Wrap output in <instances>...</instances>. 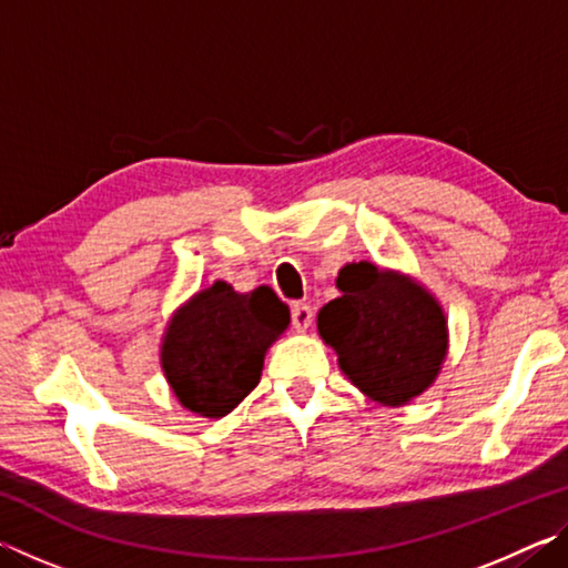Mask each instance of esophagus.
Masks as SVG:
<instances>
[{
	"mask_svg": "<svg viewBox=\"0 0 568 568\" xmlns=\"http://www.w3.org/2000/svg\"><path fill=\"white\" fill-rule=\"evenodd\" d=\"M291 318H293V328L295 331H307L313 323V307L307 303H293L291 305Z\"/></svg>",
	"mask_w": 568,
	"mask_h": 568,
	"instance_id": "1",
	"label": "esophagus"
}]
</instances>
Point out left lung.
I'll return each instance as SVG.
<instances>
[{"mask_svg":"<svg viewBox=\"0 0 568 568\" xmlns=\"http://www.w3.org/2000/svg\"><path fill=\"white\" fill-rule=\"evenodd\" d=\"M341 297L318 313L323 341L365 396L403 406L436 381L446 358V318L420 285L371 263L345 265Z\"/></svg>","mask_w":568,"mask_h":568,"instance_id":"8db88e82","label":"left lung"}]
</instances>
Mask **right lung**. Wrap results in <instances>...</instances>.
<instances>
[{
    "mask_svg": "<svg viewBox=\"0 0 568 568\" xmlns=\"http://www.w3.org/2000/svg\"><path fill=\"white\" fill-rule=\"evenodd\" d=\"M291 311L273 287L235 293L215 283L180 307L162 343V368L185 408L207 418L233 410L261 383L265 351Z\"/></svg>",
    "mask_w": 568,
    "mask_h": 568,
    "instance_id": "add662e5",
    "label": "right lung"
}]
</instances>
